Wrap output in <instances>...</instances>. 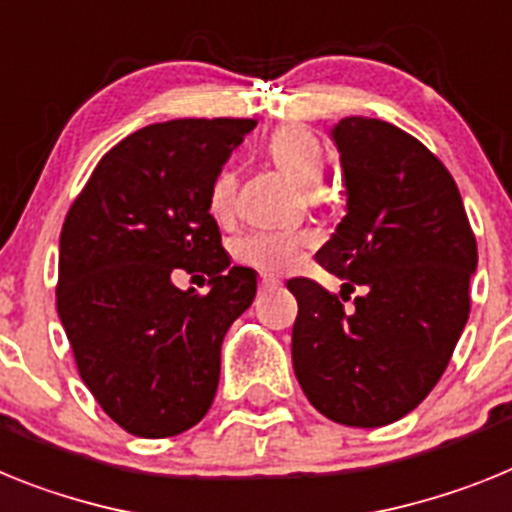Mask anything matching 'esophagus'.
<instances>
[{
  "label": "esophagus",
  "mask_w": 512,
  "mask_h": 512,
  "mask_svg": "<svg viewBox=\"0 0 512 512\" xmlns=\"http://www.w3.org/2000/svg\"><path fill=\"white\" fill-rule=\"evenodd\" d=\"M278 286H281V281H275L270 275H262L260 278V291H275Z\"/></svg>",
  "instance_id": "34e87169"
}]
</instances>
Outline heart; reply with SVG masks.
Wrapping results in <instances>:
<instances>
[{
	"mask_svg": "<svg viewBox=\"0 0 512 512\" xmlns=\"http://www.w3.org/2000/svg\"><path fill=\"white\" fill-rule=\"evenodd\" d=\"M268 154L275 162V167L293 180L299 188L317 190L324 180L327 170V157L314 133L306 128L288 126L273 133L268 141ZM234 193H237V177L234 170L224 167L216 172V177L208 185V211L213 219H226L234 206ZM306 244V237L291 234V231H268L257 229L234 239L231 252L234 260L250 268L262 270V273H283L299 260L301 247Z\"/></svg>",
	"mask_w": 512,
	"mask_h": 512,
	"instance_id": "heart-1",
	"label": "heart"
}]
</instances>
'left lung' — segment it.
<instances>
[{
    "mask_svg": "<svg viewBox=\"0 0 512 512\" xmlns=\"http://www.w3.org/2000/svg\"><path fill=\"white\" fill-rule=\"evenodd\" d=\"M330 139L345 216L317 260L366 293L345 311L319 283L288 281L299 301L293 371L324 417L381 428L415 410L446 371L469 319L477 239L453 177L415 136L350 115Z\"/></svg>",
    "mask_w": 512,
    "mask_h": 512,
    "instance_id": "8db88e82",
    "label": "left lung"
}]
</instances>
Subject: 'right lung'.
I'll list each match as a JSON object with an SVG mask.
<instances>
[{"label":"right lung","instance_id":"obj_1","mask_svg":"<svg viewBox=\"0 0 512 512\" xmlns=\"http://www.w3.org/2000/svg\"><path fill=\"white\" fill-rule=\"evenodd\" d=\"M255 128L250 118L154 123L100 159L59 239L56 309L79 376L141 438L201 422L216 397L221 342L255 301L257 273L231 265L208 185ZM177 267L209 275L182 292Z\"/></svg>","mask_w":512,"mask_h":512}]
</instances>
